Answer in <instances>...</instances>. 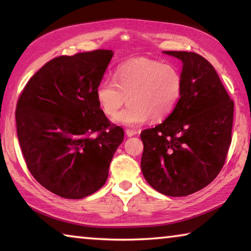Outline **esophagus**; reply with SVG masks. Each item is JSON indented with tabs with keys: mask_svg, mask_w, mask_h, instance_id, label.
<instances>
[{
	"mask_svg": "<svg viewBox=\"0 0 251 251\" xmlns=\"http://www.w3.org/2000/svg\"><path fill=\"white\" fill-rule=\"evenodd\" d=\"M136 134H138V130H136V129H126V135L128 137H132Z\"/></svg>",
	"mask_w": 251,
	"mask_h": 251,
	"instance_id": "esophagus-1",
	"label": "esophagus"
}]
</instances>
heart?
<instances>
[{
  "instance_id": "1",
  "label": "heart",
  "mask_w": 251,
  "mask_h": 251,
  "mask_svg": "<svg viewBox=\"0 0 251 251\" xmlns=\"http://www.w3.org/2000/svg\"><path fill=\"white\" fill-rule=\"evenodd\" d=\"M183 85L182 73L176 66L138 58L119 67L116 81L102 78L95 94L107 116H114L128 98L129 105L114 117V122L138 126L150 118L160 122L170 116L182 97Z\"/></svg>"
}]
</instances>
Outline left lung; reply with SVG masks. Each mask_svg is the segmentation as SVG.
<instances>
[{
  "mask_svg": "<svg viewBox=\"0 0 251 251\" xmlns=\"http://www.w3.org/2000/svg\"><path fill=\"white\" fill-rule=\"evenodd\" d=\"M163 52L183 62V94L164 122L141 133V169L160 193L185 197L210 184L224 166L231 144L233 100L202 55Z\"/></svg>",
  "mask_w": 251,
  "mask_h": 251,
  "instance_id": "1",
  "label": "left lung"
}]
</instances>
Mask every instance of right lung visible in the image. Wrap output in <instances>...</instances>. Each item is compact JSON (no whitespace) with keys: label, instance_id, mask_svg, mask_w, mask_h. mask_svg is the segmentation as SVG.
<instances>
[{"label":"right lung","instance_id":"obj_1","mask_svg":"<svg viewBox=\"0 0 251 251\" xmlns=\"http://www.w3.org/2000/svg\"><path fill=\"white\" fill-rule=\"evenodd\" d=\"M111 50L48 61L20 94L15 121L23 157L43 188L66 199L88 197L105 184L124 140L96 99Z\"/></svg>","mask_w":251,"mask_h":251}]
</instances>
